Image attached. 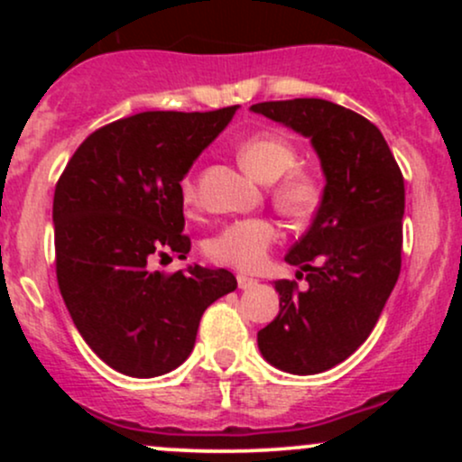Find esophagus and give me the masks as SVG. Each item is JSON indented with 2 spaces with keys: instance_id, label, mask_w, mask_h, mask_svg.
I'll return each mask as SVG.
<instances>
[{
  "instance_id": "34e87169",
  "label": "esophagus",
  "mask_w": 462,
  "mask_h": 462,
  "mask_svg": "<svg viewBox=\"0 0 462 462\" xmlns=\"http://www.w3.org/2000/svg\"><path fill=\"white\" fill-rule=\"evenodd\" d=\"M236 282H238V289H243V291H247V289H254V286H256L258 282L254 278H247V275H238L236 278Z\"/></svg>"
}]
</instances>
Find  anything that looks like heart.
<instances>
[{"mask_svg":"<svg viewBox=\"0 0 462 462\" xmlns=\"http://www.w3.org/2000/svg\"><path fill=\"white\" fill-rule=\"evenodd\" d=\"M241 167L258 182L272 184V204L280 215L304 221L317 213L323 199L321 180L298 164V150L284 136L254 134L236 147ZM187 208L198 206V184L187 176L180 184ZM278 241V227L267 219H238L215 232L206 241V256L217 264L256 272L267 261L269 249Z\"/></svg>","mask_w":462,"mask_h":462,"instance_id":"b5f03b06","label":"heart"}]
</instances>
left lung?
<instances>
[{"label":"left lung","instance_id":"obj_1","mask_svg":"<svg viewBox=\"0 0 462 462\" xmlns=\"http://www.w3.org/2000/svg\"><path fill=\"white\" fill-rule=\"evenodd\" d=\"M254 113L309 136L326 173L321 206L286 263L309 289L278 280V317L258 332L273 367L310 375L367 341L402 269L404 176L369 119L317 97L263 102Z\"/></svg>","mask_w":462,"mask_h":462}]
</instances>
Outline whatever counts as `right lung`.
Returning a JSON list of instances; mask_svg holds the SVG:
<instances>
[{
	"instance_id": "right-lung-1",
	"label": "right lung",
	"mask_w": 462,
	"mask_h": 462,
	"mask_svg": "<svg viewBox=\"0 0 462 462\" xmlns=\"http://www.w3.org/2000/svg\"><path fill=\"white\" fill-rule=\"evenodd\" d=\"M235 113L116 119L88 134L58 178V289L88 347L119 374L153 378L182 365L204 310L236 289L227 269L147 267L169 252L187 258L180 182Z\"/></svg>"
}]
</instances>
